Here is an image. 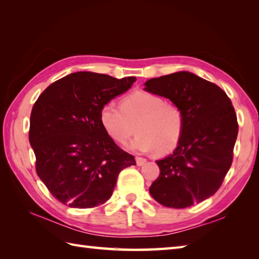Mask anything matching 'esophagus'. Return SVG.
Returning a JSON list of instances; mask_svg holds the SVG:
<instances>
[{"label":"esophagus","mask_w":259,"mask_h":259,"mask_svg":"<svg viewBox=\"0 0 259 259\" xmlns=\"http://www.w3.org/2000/svg\"><path fill=\"white\" fill-rule=\"evenodd\" d=\"M136 162L138 166H142V164H145L147 162V159L142 157H136Z\"/></svg>","instance_id":"obj_1"}]
</instances>
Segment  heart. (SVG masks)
<instances>
[{"label":"heart","instance_id":"b5f03b06","mask_svg":"<svg viewBox=\"0 0 259 259\" xmlns=\"http://www.w3.org/2000/svg\"><path fill=\"white\" fill-rule=\"evenodd\" d=\"M100 122L114 142L124 145L136 131L130 147L140 152L172 151L185 130V113L178 104L166 102L155 93L139 90L125 96L121 107L107 102L100 110Z\"/></svg>","mask_w":259,"mask_h":259}]
</instances>
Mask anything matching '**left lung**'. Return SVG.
Segmentation results:
<instances>
[{"mask_svg":"<svg viewBox=\"0 0 259 259\" xmlns=\"http://www.w3.org/2000/svg\"><path fill=\"white\" fill-rule=\"evenodd\" d=\"M145 84L148 92L178 104L186 120L178 147L157 160L160 174L150 186V195L169 208L201 202L221 188L232 166L238 135L232 101L217 84L186 71Z\"/></svg>","mask_w":259,"mask_h":259,"instance_id":"1","label":"left lung"}]
</instances>
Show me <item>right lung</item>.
I'll use <instances>...</instances> for the list:
<instances>
[{
	"label": "right lung",
	"mask_w": 259,
	"mask_h": 259,
	"mask_svg": "<svg viewBox=\"0 0 259 259\" xmlns=\"http://www.w3.org/2000/svg\"><path fill=\"white\" fill-rule=\"evenodd\" d=\"M137 79L75 72L49 85L32 108L29 140L35 170L51 195L71 208H93L111 197L120 171L135 166L104 131L101 108Z\"/></svg>",
	"instance_id": "add662e5"
}]
</instances>
